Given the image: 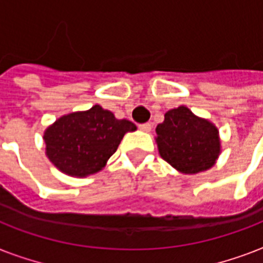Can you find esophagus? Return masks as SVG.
I'll return each mask as SVG.
<instances>
[{"instance_id":"esophagus-1","label":"esophagus","mask_w":263,"mask_h":263,"mask_svg":"<svg viewBox=\"0 0 263 263\" xmlns=\"http://www.w3.org/2000/svg\"><path fill=\"white\" fill-rule=\"evenodd\" d=\"M139 128L142 129V131L144 132H148V131H152V124L150 123H144V124H140Z\"/></svg>"}]
</instances>
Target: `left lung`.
<instances>
[{
	"label": "left lung",
	"mask_w": 263,
	"mask_h": 263,
	"mask_svg": "<svg viewBox=\"0 0 263 263\" xmlns=\"http://www.w3.org/2000/svg\"><path fill=\"white\" fill-rule=\"evenodd\" d=\"M156 132L161 157L187 175L212 168L220 154L218 129L185 106L166 111Z\"/></svg>",
	"instance_id": "obj_1"
}]
</instances>
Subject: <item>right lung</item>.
<instances>
[{
	"label": "right lung",
	"instance_id": "1",
	"mask_svg": "<svg viewBox=\"0 0 263 263\" xmlns=\"http://www.w3.org/2000/svg\"><path fill=\"white\" fill-rule=\"evenodd\" d=\"M129 120L95 105L87 111L63 116L47 128L43 139L49 160L72 176L97 173L119 147L125 132L135 131Z\"/></svg>",
	"mask_w": 263,
	"mask_h": 263
}]
</instances>
